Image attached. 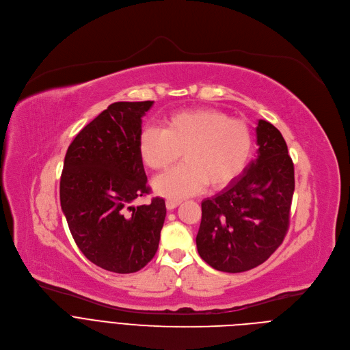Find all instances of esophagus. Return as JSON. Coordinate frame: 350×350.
Instances as JSON below:
<instances>
[{
    "instance_id": "obj_1",
    "label": "esophagus",
    "mask_w": 350,
    "mask_h": 350,
    "mask_svg": "<svg viewBox=\"0 0 350 350\" xmlns=\"http://www.w3.org/2000/svg\"><path fill=\"white\" fill-rule=\"evenodd\" d=\"M180 204H181L180 199H173V198H169L167 201H166V208H167L169 211H172V209H176V208H177Z\"/></svg>"
}]
</instances>
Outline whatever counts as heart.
<instances>
[{"instance_id":"obj_1","label":"heart","mask_w":350,"mask_h":350,"mask_svg":"<svg viewBox=\"0 0 350 350\" xmlns=\"http://www.w3.org/2000/svg\"><path fill=\"white\" fill-rule=\"evenodd\" d=\"M145 166L165 173L181 159L174 172L159 177L155 189L167 196H184L201 189L223 188L246 167L254 151L251 129L213 108L176 112L163 120V130L146 127L138 141Z\"/></svg>"}]
</instances>
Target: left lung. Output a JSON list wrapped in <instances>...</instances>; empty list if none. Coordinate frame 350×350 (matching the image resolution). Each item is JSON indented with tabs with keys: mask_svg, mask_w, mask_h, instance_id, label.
Segmentation results:
<instances>
[{
	"mask_svg": "<svg viewBox=\"0 0 350 350\" xmlns=\"http://www.w3.org/2000/svg\"><path fill=\"white\" fill-rule=\"evenodd\" d=\"M258 157L221 192L202 201L198 254L219 271L242 273L266 262L282 243L295 189L282 134L259 120Z\"/></svg>",
	"mask_w": 350,
	"mask_h": 350,
	"instance_id": "left-lung-1",
	"label": "left lung"
}]
</instances>
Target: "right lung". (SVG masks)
Masks as SVG:
<instances>
[{"label": "right lung", "instance_id": "1", "mask_svg": "<svg viewBox=\"0 0 350 350\" xmlns=\"http://www.w3.org/2000/svg\"><path fill=\"white\" fill-rule=\"evenodd\" d=\"M152 105H109L80 130L65 157L59 196L72 237L90 262L112 273L141 270L159 246L165 199L130 206L149 192L138 141Z\"/></svg>", "mask_w": 350, "mask_h": 350}]
</instances>
